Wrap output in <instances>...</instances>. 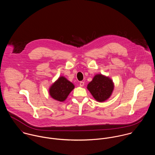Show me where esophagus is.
Returning <instances> with one entry per match:
<instances>
[{
    "label": "esophagus",
    "instance_id": "esophagus-1",
    "mask_svg": "<svg viewBox=\"0 0 155 155\" xmlns=\"http://www.w3.org/2000/svg\"><path fill=\"white\" fill-rule=\"evenodd\" d=\"M84 85V81H81L80 83V86H81V87H83Z\"/></svg>",
    "mask_w": 155,
    "mask_h": 155
}]
</instances>
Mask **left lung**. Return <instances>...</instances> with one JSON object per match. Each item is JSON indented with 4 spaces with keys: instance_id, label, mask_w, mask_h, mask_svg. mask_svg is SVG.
Instances as JSON below:
<instances>
[{
    "instance_id": "8db88e82",
    "label": "left lung",
    "mask_w": 155,
    "mask_h": 155,
    "mask_svg": "<svg viewBox=\"0 0 155 155\" xmlns=\"http://www.w3.org/2000/svg\"><path fill=\"white\" fill-rule=\"evenodd\" d=\"M114 87L112 80L102 74L96 75L87 85V88L92 96L99 102H104L109 98Z\"/></svg>"
}]
</instances>
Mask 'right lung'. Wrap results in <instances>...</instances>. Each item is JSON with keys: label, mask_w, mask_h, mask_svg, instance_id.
<instances>
[{"label": "right lung", "mask_w": 155, "mask_h": 155, "mask_svg": "<svg viewBox=\"0 0 155 155\" xmlns=\"http://www.w3.org/2000/svg\"><path fill=\"white\" fill-rule=\"evenodd\" d=\"M74 88V84L66 78L60 77L50 87L49 93L53 99L59 101H64L70 92Z\"/></svg>", "instance_id": "add662e5"}]
</instances>
